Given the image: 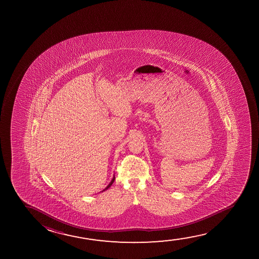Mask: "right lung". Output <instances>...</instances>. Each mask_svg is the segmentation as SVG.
<instances>
[{"mask_svg":"<svg viewBox=\"0 0 259 259\" xmlns=\"http://www.w3.org/2000/svg\"><path fill=\"white\" fill-rule=\"evenodd\" d=\"M114 181H115V176H114L113 179H112V180H111V181H110V184H109V185H108V186H107L106 188H105V189H103V191H105V190H107V189H108V188H110V186H111V185L113 184Z\"/></svg>","mask_w":259,"mask_h":259,"instance_id":"add662e5","label":"right lung"}]
</instances>
